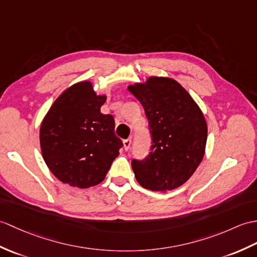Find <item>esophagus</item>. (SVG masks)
I'll list each match as a JSON object with an SVG mask.
<instances>
[{
	"label": "esophagus",
	"instance_id": "34e87169",
	"mask_svg": "<svg viewBox=\"0 0 257 257\" xmlns=\"http://www.w3.org/2000/svg\"><path fill=\"white\" fill-rule=\"evenodd\" d=\"M130 146H131V140L130 139H124L123 140V149L126 151H128L130 149Z\"/></svg>",
	"mask_w": 257,
	"mask_h": 257
}]
</instances>
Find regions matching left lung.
<instances>
[{
  "label": "left lung",
  "mask_w": 257,
  "mask_h": 257,
  "mask_svg": "<svg viewBox=\"0 0 257 257\" xmlns=\"http://www.w3.org/2000/svg\"><path fill=\"white\" fill-rule=\"evenodd\" d=\"M128 89L143 106L152 140L145 159L131 161L137 182L154 192L180 187L204 158V115L186 89L169 77L151 76Z\"/></svg>",
  "instance_id": "obj_1"
}]
</instances>
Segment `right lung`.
<instances>
[{
  "label": "right lung",
  "instance_id": "obj_1",
  "mask_svg": "<svg viewBox=\"0 0 257 257\" xmlns=\"http://www.w3.org/2000/svg\"><path fill=\"white\" fill-rule=\"evenodd\" d=\"M105 100L91 82L76 83L56 99L41 122L45 162L70 186L87 188L103 182L123 146L115 135L114 117L100 112Z\"/></svg>",
  "mask_w": 257,
  "mask_h": 257
}]
</instances>
